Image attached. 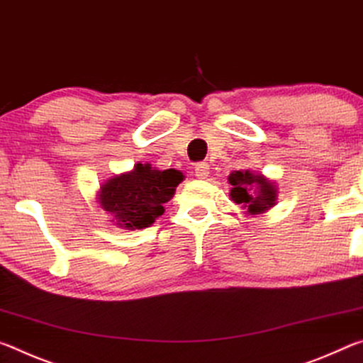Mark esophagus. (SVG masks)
I'll use <instances>...</instances> for the list:
<instances>
[{
    "label": "esophagus",
    "instance_id": "esophagus-1",
    "mask_svg": "<svg viewBox=\"0 0 363 363\" xmlns=\"http://www.w3.org/2000/svg\"><path fill=\"white\" fill-rule=\"evenodd\" d=\"M194 175L198 178H207L209 177V164L207 162H198L194 167Z\"/></svg>",
    "mask_w": 363,
    "mask_h": 363
}]
</instances>
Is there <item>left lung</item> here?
I'll return each mask as SVG.
<instances>
[{
	"instance_id": "1",
	"label": "left lung",
	"mask_w": 363,
	"mask_h": 363,
	"mask_svg": "<svg viewBox=\"0 0 363 363\" xmlns=\"http://www.w3.org/2000/svg\"><path fill=\"white\" fill-rule=\"evenodd\" d=\"M228 183L231 185V201L241 204L251 216L264 213L277 204L278 188L262 174H254L251 170H235L230 174Z\"/></svg>"
}]
</instances>
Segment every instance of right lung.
<instances>
[{"instance_id":"add662e5","label":"right lung","mask_w":363,"mask_h":363,"mask_svg":"<svg viewBox=\"0 0 363 363\" xmlns=\"http://www.w3.org/2000/svg\"><path fill=\"white\" fill-rule=\"evenodd\" d=\"M180 170H157L151 164H136L133 170L109 178L99 188L98 201L117 227L141 230L164 213V204L174 198L183 182Z\"/></svg>"}]
</instances>
